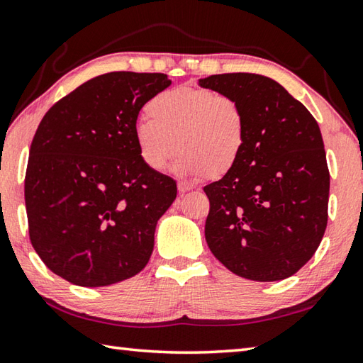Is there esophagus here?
<instances>
[{
	"instance_id": "34e87169",
	"label": "esophagus",
	"mask_w": 363,
	"mask_h": 363,
	"mask_svg": "<svg viewBox=\"0 0 363 363\" xmlns=\"http://www.w3.org/2000/svg\"><path fill=\"white\" fill-rule=\"evenodd\" d=\"M192 189H194L192 184H187V182H179V184H177V190H179L181 194H186V192H189V190H192Z\"/></svg>"
}]
</instances>
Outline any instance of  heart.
<instances>
[{"mask_svg":"<svg viewBox=\"0 0 363 363\" xmlns=\"http://www.w3.org/2000/svg\"><path fill=\"white\" fill-rule=\"evenodd\" d=\"M149 118L136 123L135 143L149 169L167 167L174 149V168L192 177H222L240 162L247 127L241 104L214 90L176 87L150 98Z\"/></svg>","mask_w":363,"mask_h":363,"instance_id":"heart-1","label":"heart"}]
</instances>
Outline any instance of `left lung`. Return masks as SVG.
Instances as JSON below:
<instances>
[{"label":"left lung","mask_w":363,"mask_h":363,"mask_svg":"<svg viewBox=\"0 0 363 363\" xmlns=\"http://www.w3.org/2000/svg\"><path fill=\"white\" fill-rule=\"evenodd\" d=\"M199 85L235 98L247 127L236 167L203 189L211 252L241 278L286 279L314 255L327 227L330 174L319 125L267 76L227 72Z\"/></svg>","instance_id":"obj_1"}]
</instances>
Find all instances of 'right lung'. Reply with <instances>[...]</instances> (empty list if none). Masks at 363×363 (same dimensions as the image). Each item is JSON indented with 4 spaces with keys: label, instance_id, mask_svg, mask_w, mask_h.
<instances>
[{
    "label": "right lung",
    "instance_id": "obj_1",
    "mask_svg": "<svg viewBox=\"0 0 363 363\" xmlns=\"http://www.w3.org/2000/svg\"><path fill=\"white\" fill-rule=\"evenodd\" d=\"M162 72L96 76L57 101L33 138L25 174L30 240L50 272L111 286L147 265L176 181L143 163L136 118L169 87Z\"/></svg>",
    "mask_w": 363,
    "mask_h": 363
}]
</instances>
